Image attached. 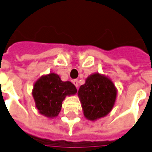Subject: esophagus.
Listing matches in <instances>:
<instances>
[{"label":"esophagus","instance_id":"obj_1","mask_svg":"<svg viewBox=\"0 0 152 152\" xmlns=\"http://www.w3.org/2000/svg\"><path fill=\"white\" fill-rule=\"evenodd\" d=\"M73 83H74V85H75V86L77 87V86H78V81H77V79L73 80Z\"/></svg>","mask_w":152,"mask_h":152}]
</instances>
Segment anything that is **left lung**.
I'll return each mask as SVG.
<instances>
[{"label":"left lung","instance_id":"1","mask_svg":"<svg viewBox=\"0 0 152 152\" xmlns=\"http://www.w3.org/2000/svg\"><path fill=\"white\" fill-rule=\"evenodd\" d=\"M84 116L90 121L106 116L111 111L116 97L113 83L99 74L90 75L78 89Z\"/></svg>","mask_w":152,"mask_h":152}]
</instances>
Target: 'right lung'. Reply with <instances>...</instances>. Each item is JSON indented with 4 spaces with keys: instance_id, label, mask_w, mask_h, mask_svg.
Returning a JSON list of instances; mask_svg holds the SVG:
<instances>
[{
    "instance_id": "1",
    "label": "right lung",
    "mask_w": 152,
    "mask_h": 152,
    "mask_svg": "<svg viewBox=\"0 0 152 152\" xmlns=\"http://www.w3.org/2000/svg\"><path fill=\"white\" fill-rule=\"evenodd\" d=\"M77 89L70 82H63L55 73L41 77L34 85L33 95L37 109L48 117L57 116L66 95L75 94Z\"/></svg>"
}]
</instances>
